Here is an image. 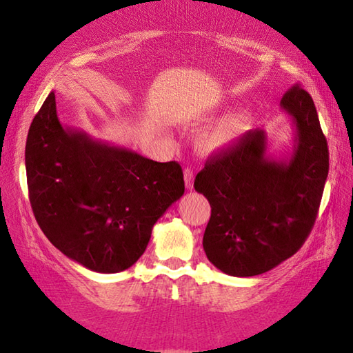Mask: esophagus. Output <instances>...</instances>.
I'll return each mask as SVG.
<instances>
[{
  "label": "esophagus",
  "instance_id": "1",
  "mask_svg": "<svg viewBox=\"0 0 353 353\" xmlns=\"http://www.w3.org/2000/svg\"><path fill=\"white\" fill-rule=\"evenodd\" d=\"M185 185L188 189H194V171L191 168H185Z\"/></svg>",
  "mask_w": 353,
  "mask_h": 353
}]
</instances>
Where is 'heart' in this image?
I'll list each match as a JSON object with an SVG mask.
<instances>
[{"label":"heart","instance_id":"obj_1","mask_svg":"<svg viewBox=\"0 0 353 353\" xmlns=\"http://www.w3.org/2000/svg\"><path fill=\"white\" fill-rule=\"evenodd\" d=\"M254 113L250 110H239L222 119L212 130L201 135V144L207 150H225L243 140L249 132Z\"/></svg>","mask_w":353,"mask_h":353}]
</instances>
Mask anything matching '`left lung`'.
I'll list each match as a JSON object with an SVG mask.
<instances>
[{
    "label": "left lung",
    "instance_id": "obj_1",
    "mask_svg": "<svg viewBox=\"0 0 353 353\" xmlns=\"http://www.w3.org/2000/svg\"><path fill=\"white\" fill-rule=\"evenodd\" d=\"M295 126L289 158L267 155V135L250 130L207 159L194 188L210 203L203 237L210 263L225 274H263L303 246L328 177L330 153L309 92L294 85L280 101Z\"/></svg>",
    "mask_w": 353,
    "mask_h": 353
}]
</instances>
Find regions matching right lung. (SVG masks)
Returning <instances> with one entry per match:
<instances>
[{
	"mask_svg": "<svg viewBox=\"0 0 353 353\" xmlns=\"http://www.w3.org/2000/svg\"><path fill=\"white\" fill-rule=\"evenodd\" d=\"M25 167L44 236L97 273L137 263L153 225L185 192L176 161H152L62 125L53 90L30 126Z\"/></svg>",
	"mask_w": 353,
	"mask_h": 353,
	"instance_id": "right-lung-1",
	"label": "right lung"
}]
</instances>
